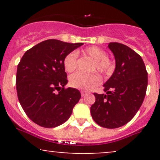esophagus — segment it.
Wrapping results in <instances>:
<instances>
[{
    "instance_id": "obj_1",
    "label": "esophagus",
    "mask_w": 160,
    "mask_h": 160,
    "mask_svg": "<svg viewBox=\"0 0 160 160\" xmlns=\"http://www.w3.org/2000/svg\"><path fill=\"white\" fill-rule=\"evenodd\" d=\"M80 93H81V95H82V96L83 97V96H85V95H86V94H87V92H86V91H83V90H82V91L80 92Z\"/></svg>"
}]
</instances>
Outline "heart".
Returning a JSON list of instances; mask_svg holds the SVG:
<instances>
[{
  "mask_svg": "<svg viewBox=\"0 0 160 160\" xmlns=\"http://www.w3.org/2000/svg\"><path fill=\"white\" fill-rule=\"evenodd\" d=\"M82 55L89 57L93 60L91 66V71H98L102 74H110L113 69V64L108 54L103 49L96 46H91L82 51ZM78 65V53L70 52L64 57L63 65L67 72H73L77 68ZM101 78L96 73L84 74L82 73H75L69 78L70 85L76 89L82 90H89L98 85Z\"/></svg>",
  "mask_w": 160,
  "mask_h": 160,
  "instance_id": "1",
  "label": "heart"
}]
</instances>
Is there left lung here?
Masks as SVG:
<instances>
[{"mask_svg": "<svg viewBox=\"0 0 160 160\" xmlns=\"http://www.w3.org/2000/svg\"><path fill=\"white\" fill-rule=\"evenodd\" d=\"M116 60L115 71L104 83L106 94L94 93L92 117L102 127L116 128L135 117L148 87V71L141 57L133 49L117 42L108 43Z\"/></svg>", "mask_w": 160, "mask_h": 160, "instance_id": "obj_1", "label": "left lung"}]
</instances>
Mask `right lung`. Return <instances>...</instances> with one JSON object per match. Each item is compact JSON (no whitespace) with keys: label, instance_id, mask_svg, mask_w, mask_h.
Instances as JSON below:
<instances>
[{"label":"right lung","instance_id":"right-lung-1","mask_svg":"<svg viewBox=\"0 0 160 160\" xmlns=\"http://www.w3.org/2000/svg\"><path fill=\"white\" fill-rule=\"evenodd\" d=\"M82 44L49 39L22 57L16 78L18 98L28 118L40 126L53 128L64 123L80 100L78 89L65 87L68 80L63 59Z\"/></svg>","mask_w":160,"mask_h":160}]
</instances>
